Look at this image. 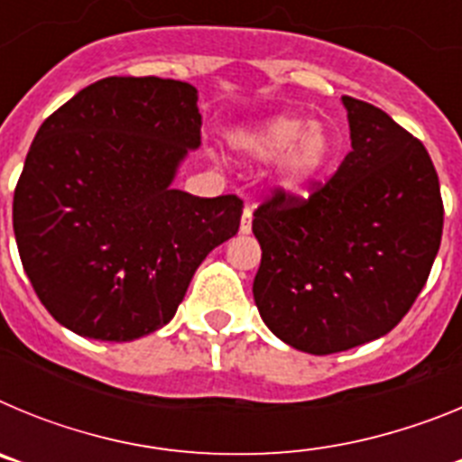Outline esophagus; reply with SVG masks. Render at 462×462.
<instances>
[{
  "label": "esophagus",
  "mask_w": 462,
  "mask_h": 462,
  "mask_svg": "<svg viewBox=\"0 0 462 462\" xmlns=\"http://www.w3.org/2000/svg\"><path fill=\"white\" fill-rule=\"evenodd\" d=\"M252 212H254V206L247 203L243 210V219H240V234H250L252 231Z\"/></svg>",
  "instance_id": "esophagus-1"
}]
</instances>
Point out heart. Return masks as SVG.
<instances>
[{
	"instance_id": "1",
	"label": "heart",
	"mask_w": 462,
	"mask_h": 462,
	"mask_svg": "<svg viewBox=\"0 0 462 462\" xmlns=\"http://www.w3.org/2000/svg\"><path fill=\"white\" fill-rule=\"evenodd\" d=\"M256 159L280 157L277 182L287 191L305 189L319 180L336 154V141L319 122L308 125L303 117L280 116L261 122L243 141Z\"/></svg>"
}]
</instances>
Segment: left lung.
<instances>
[{
	"label": "left lung",
	"instance_id": "left-lung-1",
	"mask_svg": "<svg viewBox=\"0 0 462 462\" xmlns=\"http://www.w3.org/2000/svg\"><path fill=\"white\" fill-rule=\"evenodd\" d=\"M352 152L308 199L275 189L254 210V303L282 342L346 352L386 336L421 293L442 240L438 171L382 108L342 97Z\"/></svg>",
	"mask_w": 462,
	"mask_h": 462
}]
</instances>
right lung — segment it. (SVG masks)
Segmentation results:
<instances>
[{"label":"right lung","mask_w":462,"mask_h":462,"mask_svg":"<svg viewBox=\"0 0 462 462\" xmlns=\"http://www.w3.org/2000/svg\"><path fill=\"white\" fill-rule=\"evenodd\" d=\"M196 101L182 80L110 76L39 126L15 185V243L43 308L73 333L106 342L154 333L201 261L238 234V196L171 185L201 145Z\"/></svg>","instance_id":"obj_1"}]
</instances>
